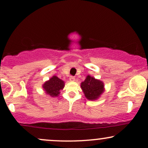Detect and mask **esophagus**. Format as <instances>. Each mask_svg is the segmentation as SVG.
<instances>
[{
    "label": "esophagus",
    "mask_w": 148,
    "mask_h": 148,
    "mask_svg": "<svg viewBox=\"0 0 148 148\" xmlns=\"http://www.w3.org/2000/svg\"><path fill=\"white\" fill-rule=\"evenodd\" d=\"M75 78L74 76H71L69 77V80L71 81V82H73V81H75Z\"/></svg>",
    "instance_id": "obj_1"
}]
</instances>
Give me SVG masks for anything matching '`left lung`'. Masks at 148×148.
<instances>
[{"label":"left lung","mask_w":148,"mask_h":148,"mask_svg":"<svg viewBox=\"0 0 148 148\" xmlns=\"http://www.w3.org/2000/svg\"><path fill=\"white\" fill-rule=\"evenodd\" d=\"M81 87L87 99L90 100H96L104 92V84L90 75L81 84Z\"/></svg>","instance_id":"obj_1"}]
</instances>
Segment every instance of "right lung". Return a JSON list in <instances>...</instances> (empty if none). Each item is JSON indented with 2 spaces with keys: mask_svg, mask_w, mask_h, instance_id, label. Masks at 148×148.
I'll return each mask as SVG.
<instances>
[{
  "mask_svg": "<svg viewBox=\"0 0 148 148\" xmlns=\"http://www.w3.org/2000/svg\"><path fill=\"white\" fill-rule=\"evenodd\" d=\"M64 83L56 76H53L43 85V88L46 93L52 97L58 96L60 90L63 89Z\"/></svg>",
  "mask_w": 148,
  "mask_h": 148,
  "instance_id": "right-lung-1",
  "label": "right lung"
}]
</instances>
